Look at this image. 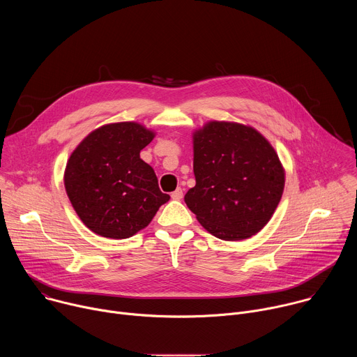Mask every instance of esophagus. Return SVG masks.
<instances>
[{"mask_svg": "<svg viewBox=\"0 0 357 357\" xmlns=\"http://www.w3.org/2000/svg\"><path fill=\"white\" fill-rule=\"evenodd\" d=\"M172 199H175V200H179V199H182V196H183V190L181 189V188H178L175 192H172Z\"/></svg>", "mask_w": 357, "mask_h": 357, "instance_id": "obj_1", "label": "esophagus"}]
</instances>
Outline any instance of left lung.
Segmentation results:
<instances>
[{
  "label": "left lung",
  "instance_id": "8db88e82",
  "mask_svg": "<svg viewBox=\"0 0 357 357\" xmlns=\"http://www.w3.org/2000/svg\"><path fill=\"white\" fill-rule=\"evenodd\" d=\"M196 185L185 203L218 238L259 233L282 196L285 174L271 144L252 127L211 121L193 134Z\"/></svg>",
  "mask_w": 357,
  "mask_h": 357
}]
</instances>
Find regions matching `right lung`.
<instances>
[{
	"label": "right lung",
	"mask_w": 357,
	"mask_h": 357,
	"mask_svg": "<svg viewBox=\"0 0 357 357\" xmlns=\"http://www.w3.org/2000/svg\"><path fill=\"white\" fill-rule=\"evenodd\" d=\"M154 135L138 123L107 124L72 152L65 169L66 193L80 220L96 234L128 238L169 200L154 169L139 158Z\"/></svg>",
	"instance_id": "right-lung-1"
}]
</instances>
